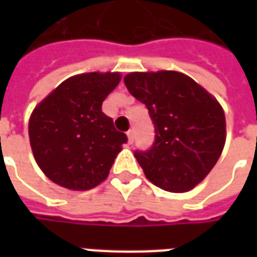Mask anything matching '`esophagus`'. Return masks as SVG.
<instances>
[{"label": "esophagus", "instance_id": "34e87169", "mask_svg": "<svg viewBox=\"0 0 257 257\" xmlns=\"http://www.w3.org/2000/svg\"><path fill=\"white\" fill-rule=\"evenodd\" d=\"M126 136H128L129 143H132V142H134V138H135L134 131H128V132H126Z\"/></svg>", "mask_w": 257, "mask_h": 257}]
</instances>
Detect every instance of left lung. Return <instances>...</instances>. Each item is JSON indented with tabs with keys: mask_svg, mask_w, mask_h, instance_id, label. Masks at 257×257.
I'll list each match as a JSON object with an SVG mask.
<instances>
[{
	"mask_svg": "<svg viewBox=\"0 0 257 257\" xmlns=\"http://www.w3.org/2000/svg\"><path fill=\"white\" fill-rule=\"evenodd\" d=\"M123 82L154 123V143L135 150L146 178L171 193L194 189L212 171L226 142V118L216 99L178 71L131 73Z\"/></svg>",
	"mask_w": 257,
	"mask_h": 257,
	"instance_id": "1",
	"label": "left lung"
}]
</instances>
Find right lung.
I'll return each instance as SVG.
<instances>
[{"mask_svg":"<svg viewBox=\"0 0 257 257\" xmlns=\"http://www.w3.org/2000/svg\"><path fill=\"white\" fill-rule=\"evenodd\" d=\"M118 73H86L66 79L36 107L29 136L38 167L53 183L90 190L101 183L128 142L101 111L119 82Z\"/></svg>","mask_w":257,"mask_h":257,"instance_id":"add662e5","label":"right lung"}]
</instances>
